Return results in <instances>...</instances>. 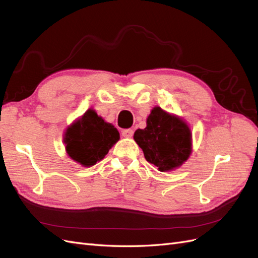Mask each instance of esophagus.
Wrapping results in <instances>:
<instances>
[{
  "mask_svg": "<svg viewBox=\"0 0 258 258\" xmlns=\"http://www.w3.org/2000/svg\"><path fill=\"white\" fill-rule=\"evenodd\" d=\"M121 135H122V137L131 138L132 136H134V130H132V129H123L121 131Z\"/></svg>",
  "mask_w": 258,
  "mask_h": 258,
  "instance_id": "esophagus-1",
  "label": "esophagus"
}]
</instances>
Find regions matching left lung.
<instances>
[{
  "mask_svg": "<svg viewBox=\"0 0 258 258\" xmlns=\"http://www.w3.org/2000/svg\"><path fill=\"white\" fill-rule=\"evenodd\" d=\"M142 148L145 159L161 172L181 167L191 154V132L176 115L155 106L147 117L146 128L138 129L134 136Z\"/></svg>",
  "mask_w": 258,
  "mask_h": 258,
  "instance_id": "8db88e82",
  "label": "left lung"
}]
</instances>
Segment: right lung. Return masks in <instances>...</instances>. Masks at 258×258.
Instances as JSON below:
<instances>
[{"mask_svg":"<svg viewBox=\"0 0 258 258\" xmlns=\"http://www.w3.org/2000/svg\"><path fill=\"white\" fill-rule=\"evenodd\" d=\"M118 140V130L89 108L68 127L63 142L70 157L84 167H91L102 160Z\"/></svg>","mask_w":258,"mask_h":258,"instance_id":"1","label":"right lung"}]
</instances>
